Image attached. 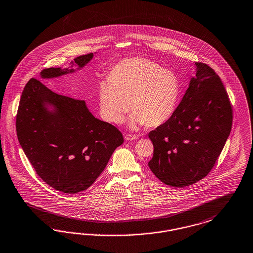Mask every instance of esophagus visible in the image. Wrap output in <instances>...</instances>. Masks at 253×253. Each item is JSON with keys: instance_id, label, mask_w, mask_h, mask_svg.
I'll use <instances>...</instances> for the list:
<instances>
[{"instance_id": "1", "label": "esophagus", "mask_w": 253, "mask_h": 253, "mask_svg": "<svg viewBox=\"0 0 253 253\" xmlns=\"http://www.w3.org/2000/svg\"><path fill=\"white\" fill-rule=\"evenodd\" d=\"M124 138H125V140H135L137 138V135L127 133V134L124 135Z\"/></svg>"}]
</instances>
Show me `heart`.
Returning a JSON list of instances; mask_svg holds the SVG:
<instances>
[{
    "mask_svg": "<svg viewBox=\"0 0 253 253\" xmlns=\"http://www.w3.org/2000/svg\"><path fill=\"white\" fill-rule=\"evenodd\" d=\"M180 91V81L173 71L147 58H127L117 63L108 80L99 84L100 114L103 121L121 124L131 104L130 128L146 123L160 126L176 110Z\"/></svg>",
    "mask_w": 253,
    "mask_h": 253,
    "instance_id": "heart-1",
    "label": "heart"
}]
</instances>
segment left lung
<instances>
[{
    "mask_svg": "<svg viewBox=\"0 0 253 253\" xmlns=\"http://www.w3.org/2000/svg\"><path fill=\"white\" fill-rule=\"evenodd\" d=\"M196 76L171 118L149 137L153 156L149 162L161 182L184 187L211 171L227 141L233 110L218 75L203 63H196Z\"/></svg>",
    "mask_w": 253,
    "mask_h": 253,
    "instance_id": "left-lung-1",
    "label": "left lung"
}]
</instances>
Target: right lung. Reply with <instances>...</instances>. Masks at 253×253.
Segmentation results:
<instances>
[{"label": "right lung", "mask_w": 253, "mask_h": 253, "mask_svg": "<svg viewBox=\"0 0 253 253\" xmlns=\"http://www.w3.org/2000/svg\"><path fill=\"white\" fill-rule=\"evenodd\" d=\"M93 53L71 66L45 69L41 79L57 78L86 66ZM76 65V70L72 69ZM20 146L41 179L67 194L87 189L123 143L121 131L95 118L85 101L54 93L32 78L22 91L16 120Z\"/></svg>", "instance_id": "right-lung-1"}]
</instances>
